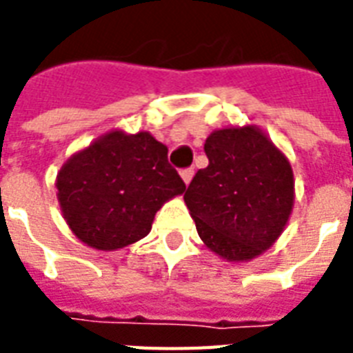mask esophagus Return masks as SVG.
<instances>
[{"label": "esophagus", "mask_w": 353, "mask_h": 353, "mask_svg": "<svg viewBox=\"0 0 353 353\" xmlns=\"http://www.w3.org/2000/svg\"><path fill=\"white\" fill-rule=\"evenodd\" d=\"M181 177H183V181H185V185H188V183L192 181L194 168H185V170H181Z\"/></svg>", "instance_id": "1"}]
</instances>
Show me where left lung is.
Masks as SVG:
<instances>
[{"label": "left lung", "mask_w": 353, "mask_h": 353, "mask_svg": "<svg viewBox=\"0 0 353 353\" xmlns=\"http://www.w3.org/2000/svg\"><path fill=\"white\" fill-rule=\"evenodd\" d=\"M205 154L209 166L185 192L199 238L229 262L252 260L290 220L295 201L290 161L256 126L216 130L205 141Z\"/></svg>", "instance_id": "8db88e82"}]
</instances>
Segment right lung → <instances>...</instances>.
I'll return each instance as SVG.
<instances>
[{"label": "right lung", "instance_id": "add662e5", "mask_svg": "<svg viewBox=\"0 0 353 353\" xmlns=\"http://www.w3.org/2000/svg\"><path fill=\"white\" fill-rule=\"evenodd\" d=\"M57 188L73 234L115 251L148 234L155 212L185 192V183L168 163V148L148 132L113 130L65 161Z\"/></svg>", "mask_w": 353, "mask_h": 353}]
</instances>
